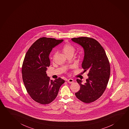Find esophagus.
Returning a JSON list of instances; mask_svg holds the SVG:
<instances>
[{"instance_id": "34e87169", "label": "esophagus", "mask_w": 129, "mask_h": 129, "mask_svg": "<svg viewBox=\"0 0 129 129\" xmlns=\"http://www.w3.org/2000/svg\"><path fill=\"white\" fill-rule=\"evenodd\" d=\"M67 82L69 83H70V84H71V83H72L74 82V80L72 79H68L67 80Z\"/></svg>"}]
</instances>
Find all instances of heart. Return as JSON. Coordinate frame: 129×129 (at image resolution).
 Instances as JSON below:
<instances>
[{"label": "heart", "mask_w": 129, "mask_h": 129, "mask_svg": "<svg viewBox=\"0 0 129 129\" xmlns=\"http://www.w3.org/2000/svg\"><path fill=\"white\" fill-rule=\"evenodd\" d=\"M62 50L66 56H68L70 55H73L74 52L75 51V47L69 43H67L63 45L62 47ZM55 56V54H54L53 56V59H54V57Z\"/></svg>", "instance_id": "obj_1"}]
</instances>
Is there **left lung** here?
Returning <instances> with one entry per match:
<instances>
[{
  "mask_svg": "<svg viewBox=\"0 0 129 129\" xmlns=\"http://www.w3.org/2000/svg\"><path fill=\"white\" fill-rule=\"evenodd\" d=\"M71 40L84 49L82 67L84 72H89L84 84L81 80H76L80 88L75 96L84 103H91L98 99L106 89L110 76V63L105 50L96 40L86 37Z\"/></svg>",
  "mask_w": 129,
  "mask_h": 129,
  "instance_id": "left-lung-1",
  "label": "left lung"
}]
</instances>
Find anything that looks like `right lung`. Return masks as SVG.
Returning a JSON list of instances; mask_svg holds the SVG:
<instances>
[{
    "mask_svg": "<svg viewBox=\"0 0 129 129\" xmlns=\"http://www.w3.org/2000/svg\"><path fill=\"white\" fill-rule=\"evenodd\" d=\"M63 41L51 38H40L31 46L23 60L22 74L27 91L33 100L41 104L54 101L65 81L60 78L50 80L46 72L50 63V53Z\"/></svg>",
    "mask_w": 129,
    "mask_h": 129,
    "instance_id": "add662e5",
    "label": "right lung"
}]
</instances>
